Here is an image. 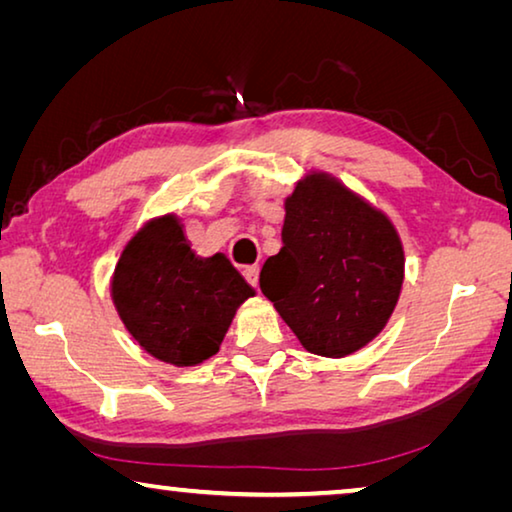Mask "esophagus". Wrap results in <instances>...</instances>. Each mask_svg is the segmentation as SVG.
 Returning <instances> with one entry per match:
<instances>
[{
    "instance_id": "34e87169",
    "label": "esophagus",
    "mask_w": 512,
    "mask_h": 512,
    "mask_svg": "<svg viewBox=\"0 0 512 512\" xmlns=\"http://www.w3.org/2000/svg\"><path fill=\"white\" fill-rule=\"evenodd\" d=\"M244 277L248 280L250 287L257 289V284H259V266H246L244 268Z\"/></svg>"
}]
</instances>
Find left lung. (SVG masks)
<instances>
[{
  "instance_id": "1",
  "label": "left lung",
  "mask_w": 512,
  "mask_h": 512,
  "mask_svg": "<svg viewBox=\"0 0 512 512\" xmlns=\"http://www.w3.org/2000/svg\"><path fill=\"white\" fill-rule=\"evenodd\" d=\"M280 253L259 287L302 348L348 357L384 329L400 298L404 250L386 214L327 173L300 180L284 201Z\"/></svg>"
}]
</instances>
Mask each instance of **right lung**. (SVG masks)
<instances>
[{
	"label": "right lung",
	"mask_w": 512,
	"mask_h": 512,
	"mask_svg": "<svg viewBox=\"0 0 512 512\" xmlns=\"http://www.w3.org/2000/svg\"><path fill=\"white\" fill-rule=\"evenodd\" d=\"M110 291L133 339L178 368L219 352L237 307L255 296L228 257H198L173 214L149 221L128 241Z\"/></svg>",
	"instance_id": "obj_1"
}]
</instances>
